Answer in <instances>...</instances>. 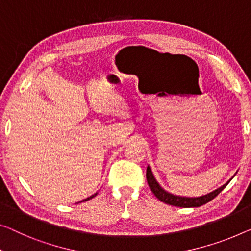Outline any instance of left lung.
I'll return each mask as SVG.
<instances>
[{"instance_id":"8db88e82","label":"left lung","mask_w":251,"mask_h":251,"mask_svg":"<svg viewBox=\"0 0 251 251\" xmlns=\"http://www.w3.org/2000/svg\"><path fill=\"white\" fill-rule=\"evenodd\" d=\"M231 179L229 181H226V184L222 185L221 187H219V188L213 190V192L206 194V195H201L198 197H186V196L174 195V194L164 190L162 187L160 186L159 182L156 181V179L154 177V175H153L150 166H148V168H147L148 184H149L150 189L152 190V193L154 194L155 197L158 198L159 201H163V203L173 205V206H178V207H200V206H201V205L208 203V201H211L213 198H215L224 188H226V185L231 181Z\"/></svg>"}]
</instances>
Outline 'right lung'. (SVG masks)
<instances>
[{
  "instance_id": "1",
  "label": "right lung",
  "mask_w": 251,
  "mask_h": 251,
  "mask_svg": "<svg viewBox=\"0 0 251 251\" xmlns=\"http://www.w3.org/2000/svg\"><path fill=\"white\" fill-rule=\"evenodd\" d=\"M97 194H98V193H96V194H93V195H91V196H90V197H88V198H85V200H83V201H78V203H82V201H89V200H91V198H93V197H95L96 195H97Z\"/></svg>"
}]
</instances>
